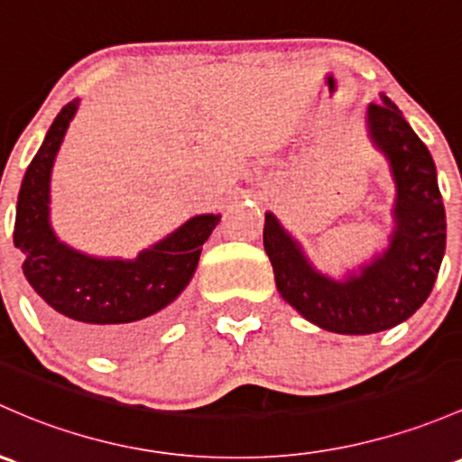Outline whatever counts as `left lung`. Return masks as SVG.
Here are the masks:
<instances>
[{
	"instance_id": "1",
	"label": "left lung",
	"mask_w": 462,
	"mask_h": 462,
	"mask_svg": "<svg viewBox=\"0 0 462 462\" xmlns=\"http://www.w3.org/2000/svg\"><path fill=\"white\" fill-rule=\"evenodd\" d=\"M367 125L396 181L394 235L381 256L358 274L334 281L314 270L265 212L263 247L279 294L310 323L337 334H376L410 319L434 288L448 239L434 159L419 134L385 95L367 108Z\"/></svg>"
}]
</instances>
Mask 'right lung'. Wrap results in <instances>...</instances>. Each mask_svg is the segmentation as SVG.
Returning <instances> with one entry per match:
<instances>
[{"label":"right lung","instance_id":"obj_1","mask_svg":"<svg viewBox=\"0 0 462 462\" xmlns=\"http://www.w3.org/2000/svg\"><path fill=\"white\" fill-rule=\"evenodd\" d=\"M75 110L77 99L61 108L26 170L13 241L48 323L90 352L124 354L166 325L221 215L190 218L134 261L92 259L57 241L48 223L51 170Z\"/></svg>","mask_w":462,"mask_h":462}]
</instances>
